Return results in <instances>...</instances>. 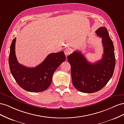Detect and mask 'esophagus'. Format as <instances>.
I'll return each instance as SVG.
<instances>
[{
	"label": "esophagus",
	"mask_w": 124,
	"mask_h": 124,
	"mask_svg": "<svg viewBox=\"0 0 124 124\" xmlns=\"http://www.w3.org/2000/svg\"><path fill=\"white\" fill-rule=\"evenodd\" d=\"M71 52V50L70 48H66L65 50V54L66 55H68Z\"/></svg>",
	"instance_id": "1"
}]
</instances>
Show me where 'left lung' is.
Returning a JSON list of instances; mask_svg holds the SVG:
<instances>
[{
	"instance_id": "obj_1",
	"label": "left lung",
	"mask_w": 124,
	"mask_h": 124,
	"mask_svg": "<svg viewBox=\"0 0 124 124\" xmlns=\"http://www.w3.org/2000/svg\"><path fill=\"white\" fill-rule=\"evenodd\" d=\"M96 33L102 38L104 49L102 59L94 63H91L80 51H75L67 57L71 65L73 85L82 93H93L100 91L111 79L114 71V47L108 30L101 27Z\"/></svg>"
}]
</instances>
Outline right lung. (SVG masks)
<instances>
[{"label":"right lung","instance_id":"1","mask_svg":"<svg viewBox=\"0 0 124 124\" xmlns=\"http://www.w3.org/2000/svg\"><path fill=\"white\" fill-rule=\"evenodd\" d=\"M16 38L10 46L9 64L11 73L21 87L30 92L46 91L52 83L56 70L65 61L63 51L48 55L40 65L34 68H28L18 63L16 55Z\"/></svg>","mask_w":124,"mask_h":124}]
</instances>
